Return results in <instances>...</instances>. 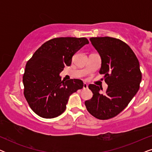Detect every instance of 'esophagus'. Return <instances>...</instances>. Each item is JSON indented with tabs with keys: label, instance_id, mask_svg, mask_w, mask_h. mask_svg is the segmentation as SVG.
<instances>
[{
	"label": "esophagus",
	"instance_id": "1",
	"mask_svg": "<svg viewBox=\"0 0 152 152\" xmlns=\"http://www.w3.org/2000/svg\"><path fill=\"white\" fill-rule=\"evenodd\" d=\"M86 88H88V84H87L86 83H84V84H83V89Z\"/></svg>",
	"mask_w": 152,
	"mask_h": 152
}]
</instances>
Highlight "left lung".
Instances as JSON below:
<instances>
[{"label":"left lung","mask_w":152,"mask_h":152,"mask_svg":"<svg viewBox=\"0 0 152 152\" xmlns=\"http://www.w3.org/2000/svg\"><path fill=\"white\" fill-rule=\"evenodd\" d=\"M92 45L101 57L99 73L104 75L108 88L88 86L92 98L85 102L87 111L99 120L115 117L125 109L140 88L142 73L138 59L126 43L113 37H92Z\"/></svg>","instance_id":"8db88e82"}]
</instances>
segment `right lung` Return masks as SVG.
I'll list each match as a JSON object with an SVG mask.
<instances>
[{
  "label": "right lung",
  "instance_id": "1",
  "mask_svg": "<svg viewBox=\"0 0 152 152\" xmlns=\"http://www.w3.org/2000/svg\"><path fill=\"white\" fill-rule=\"evenodd\" d=\"M89 42L86 38L59 37L46 41L27 62L23 76L24 96L35 113L53 118L63 113L70 95L83 88L80 80H61L59 73Z\"/></svg>",
  "mask_w": 152,
  "mask_h": 152
}]
</instances>
